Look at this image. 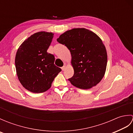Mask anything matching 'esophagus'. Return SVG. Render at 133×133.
Masks as SVG:
<instances>
[{
	"mask_svg": "<svg viewBox=\"0 0 133 133\" xmlns=\"http://www.w3.org/2000/svg\"><path fill=\"white\" fill-rule=\"evenodd\" d=\"M66 66H65V65H64V66H63V67H62L61 69H62V70H63V71H64V70L65 69H66Z\"/></svg>",
	"mask_w": 133,
	"mask_h": 133,
	"instance_id": "esophagus-1",
	"label": "esophagus"
}]
</instances>
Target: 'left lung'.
Wrapping results in <instances>:
<instances>
[{
	"mask_svg": "<svg viewBox=\"0 0 133 133\" xmlns=\"http://www.w3.org/2000/svg\"><path fill=\"white\" fill-rule=\"evenodd\" d=\"M57 41L71 52L74 73L69 81L73 86L89 89L100 82L105 74L107 55L97 34L84 28L73 29L62 34Z\"/></svg>",
	"mask_w": 133,
	"mask_h": 133,
	"instance_id": "left-lung-1",
	"label": "left lung"
}]
</instances>
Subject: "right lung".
Listing matches in <instances>:
<instances>
[{
    "label": "right lung",
    "mask_w": 133,
    "mask_h": 133,
    "mask_svg": "<svg viewBox=\"0 0 133 133\" xmlns=\"http://www.w3.org/2000/svg\"><path fill=\"white\" fill-rule=\"evenodd\" d=\"M54 34L38 32L20 46L15 56L16 74L25 89L34 93L47 91L62 70L54 64V55L47 52Z\"/></svg>",
    "instance_id": "add662e5"
}]
</instances>
